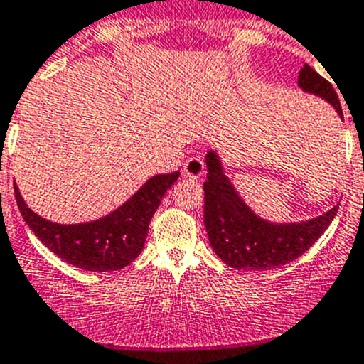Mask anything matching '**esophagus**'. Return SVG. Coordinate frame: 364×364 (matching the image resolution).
Segmentation results:
<instances>
[{
  "instance_id": "1",
  "label": "esophagus",
  "mask_w": 364,
  "mask_h": 364,
  "mask_svg": "<svg viewBox=\"0 0 364 364\" xmlns=\"http://www.w3.org/2000/svg\"><path fill=\"white\" fill-rule=\"evenodd\" d=\"M184 173L191 178H200V176L205 173V164H203V159L200 155H195V157H189L188 161L184 162Z\"/></svg>"
}]
</instances>
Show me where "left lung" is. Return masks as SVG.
<instances>
[{"instance_id":"obj_1","label":"left lung","mask_w":364,"mask_h":364,"mask_svg":"<svg viewBox=\"0 0 364 364\" xmlns=\"http://www.w3.org/2000/svg\"><path fill=\"white\" fill-rule=\"evenodd\" d=\"M299 85L306 92L327 100L343 117L340 100L331 82L318 75L311 65L306 64L300 69ZM203 191V220L210 247L225 264L236 269L262 272L295 261L316 243L338 213L336 205L321 216L302 223H268L252 213L240 198L234 186L223 175L221 162L214 151L207 154Z\"/></svg>"}]
</instances>
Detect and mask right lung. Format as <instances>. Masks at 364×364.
I'll use <instances>...</instances> for the list:
<instances>
[{
  "instance_id": "1",
  "label": "right lung",
  "mask_w": 364,
  "mask_h": 364,
  "mask_svg": "<svg viewBox=\"0 0 364 364\" xmlns=\"http://www.w3.org/2000/svg\"><path fill=\"white\" fill-rule=\"evenodd\" d=\"M178 175V171H173L151 176L132 198L109 216L78 225L44 220L28 209L16 184L14 193L21 216L55 255L87 272H116L141 254L151 216Z\"/></svg>"
}]
</instances>
